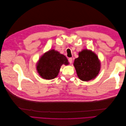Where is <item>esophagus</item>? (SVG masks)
Wrapping results in <instances>:
<instances>
[{"label":"esophagus","mask_w":126,"mask_h":126,"mask_svg":"<svg viewBox=\"0 0 126 126\" xmlns=\"http://www.w3.org/2000/svg\"><path fill=\"white\" fill-rule=\"evenodd\" d=\"M68 62H69V63H72V58H69V59H68Z\"/></svg>","instance_id":"1"}]
</instances>
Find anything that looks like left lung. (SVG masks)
<instances>
[{"instance_id": "8db88e82", "label": "left lung", "mask_w": 126, "mask_h": 126, "mask_svg": "<svg viewBox=\"0 0 126 126\" xmlns=\"http://www.w3.org/2000/svg\"><path fill=\"white\" fill-rule=\"evenodd\" d=\"M74 66L79 78L84 81L94 79L100 69L98 57L94 52L87 49L79 52V57L75 59Z\"/></svg>"}]
</instances>
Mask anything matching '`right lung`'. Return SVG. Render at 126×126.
<instances>
[{
	"label": "right lung",
	"mask_w": 126,
	"mask_h": 126,
	"mask_svg": "<svg viewBox=\"0 0 126 126\" xmlns=\"http://www.w3.org/2000/svg\"><path fill=\"white\" fill-rule=\"evenodd\" d=\"M63 64H69L66 56L52 49L45 52L40 57L37 63V70L41 78L52 79L58 76Z\"/></svg>",
	"instance_id": "right-lung-1"
}]
</instances>
